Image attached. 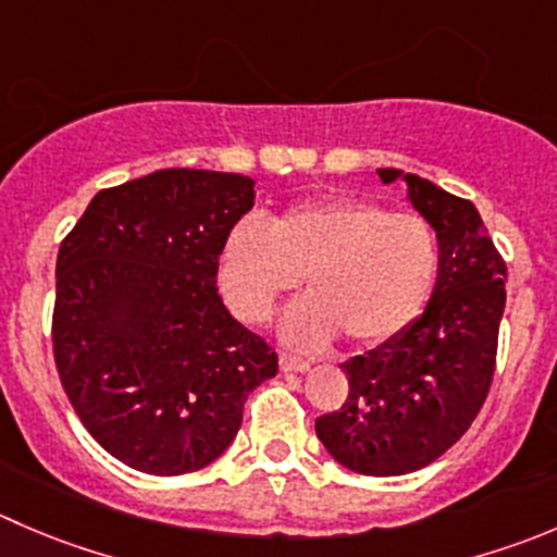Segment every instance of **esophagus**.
Segmentation results:
<instances>
[{"label": "esophagus", "mask_w": 557, "mask_h": 557, "mask_svg": "<svg viewBox=\"0 0 557 557\" xmlns=\"http://www.w3.org/2000/svg\"><path fill=\"white\" fill-rule=\"evenodd\" d=\"M280 370H283V372H305V370H310V361L299 359V356L280 354Z\"/></svg>", "instance_id": "1"}]
</instances>
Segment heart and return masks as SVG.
<instances>
[{
	"label": "heart",
	"mask_w": 557,
	"mask_h": 557,
	"mask_svg": "<svg viewBox=\"0 0 557 557\" xmlns=\"http://www.w3.org/2000/svg\"><path fill=\"white\" fill-rule=\"evenodd\" d=\"M441 267L438 236L419 214L359 198H329L269 220H242L220 252V288L231 312L263 323L299 285L283 321L285 339L321 348L345 334L377 348L422 315Z\"/></svg>",
	"instance_id": "obj_1"
}]
</instances>
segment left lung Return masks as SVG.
I'll list each match as a JSON object with an SVG mask.
<instances>
[{
    "label": "left lung",
    "instance_id": "8db88e82",
    "mask_svg": "<svg viewBox=\"0 0 557 557\" xmlns=\"http://www.w3.org/2000/svg\"><path fill=\"white\" fill-rule=\"evenodd\" d=\"M377 176L394 182L403 171ZM405 182L438 234V283L408 332L345 361L348 399L315 419L329 455L364 476L419 471L466 435L493 383L506 305V261L476 207L422 176Z\"/></svg>",
    "mask_w": 557,
    "mask_h": 557
}]
</instances>
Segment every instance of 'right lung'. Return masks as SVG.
Segmentation results:
<instances>
[{"mask_svg":"<svg viewBox=\"0 0 557 557\" xmlns=\"http://www.w3.org/2000/svg\"><path fill=\"white\" fill-rule=\"evenodd\" d=\"M242 174L163 169L100 190L59 245L51 339L91 438L149 476L218 460L277 354L218 294L220 252L252 209Z\"/></svg>","mask_w":557,"mask_h":557,"instance_id":"1","label":"right lung"}]
</instances>
